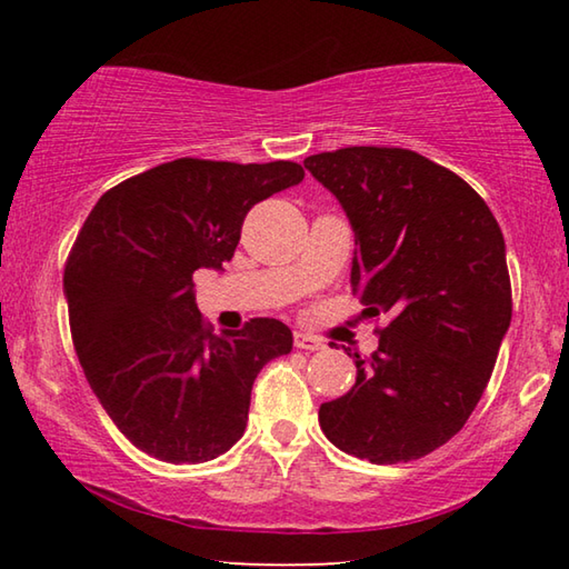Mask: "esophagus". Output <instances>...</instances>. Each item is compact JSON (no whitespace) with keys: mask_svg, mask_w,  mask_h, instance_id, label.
<instances>
[{"mask_svg":"<svg viewBox=\"0 0 569 569\" xmlns=\"http://www.w3.org/2000/svg\"><path fill=\"white\" fill-rule=\"evenodd\" d=\"M293 346H296V349H301V351H321L323 341L316 339V336H311V333H306V331H296L293 333Z\"/></svg>","mask_w":569,"mask_h":569,"instance_id":"obj_1","label":"esophagus"}]
</instances>
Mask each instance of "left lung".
I'll use <instances>...</instances> for the list:
<instances>
[{
    "label": "left lung",
    "instance_id": "left-lung-1",
    "mask_svg": "<svg viewBox=\"0 0 569 569\" xmlns=\"http://www.w3.org/2000/svg\"><path fill=\"white\" fill-rule=\"evenodd\" d=\"M303 166L353 228V293L391 316L369 359L349 353L356 383L321 403L323 435L371 465L427 457L475 411L512 321L502 230L469 182L413 150L341 148Z\"/></svg>",
    "mask_w": 569,
    "mask_h": 569
}]
</instances>
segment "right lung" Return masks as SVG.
I'll use <instances>...</instances> for the list:
<instances>
[{"mask_svg":"<svg viewBox=\"0 0 569 569\" xmlns=\"http://www.w3.org/2000/svg\"><path fill=\"white\" fill-rule=\"evenodd\" d=\"M303 180L291 160L178 158L110 188L64 266L77 359L124 437L170 465L216 459L243 437L250 389L291 351L276 319L213 333L192 273L223 271L248 210Z\"/></svg>","mask_w":569,"mask_h":569,"instance_id":"right-lung-1","label":"right lung"}]
</instances>
